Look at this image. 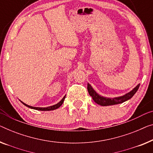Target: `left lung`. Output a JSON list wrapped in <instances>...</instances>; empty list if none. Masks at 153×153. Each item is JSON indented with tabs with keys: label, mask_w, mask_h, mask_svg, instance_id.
<instances>
[{
	"label": "left lung",
	"mask_w": 153,
	"mask_h": 153,
	"mask_svg": "<svg viewBox=\"0 0 153 153\" xmlns=\"http://www.w3.org/2000/svg\"><path fill=\"white\" fill-rule=\"evenodd\" d=\"M140 84H137L133 90H131L130 92L126 93V94L124 95L113 97V98L102 96L101 95H100L99 93H97L96 91L94 90V88L92 87V86H91L89 83L87 84V90L88 93H89V95L92 97L93 101H94L95 103H97L100 106H106L122 104L123 102L130 100L135 94L137 91L139 87H140Z\"/></svg>",
	"instance_id": "obj_1"
}]
</instances>
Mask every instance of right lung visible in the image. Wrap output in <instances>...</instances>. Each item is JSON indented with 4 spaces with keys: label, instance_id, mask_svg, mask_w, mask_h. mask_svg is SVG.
Returning <instances> with one entry per match:
<instances>
[{
    "label": "right lung",
    "instance_id": "1",
    "mask_svg": "<svg viewBox=\"0 0 153 153\" xmlns=\"http://www.w3.org/2000/svg\"><path fill=\"white\" fill-rule=\"evenodd\" d=\"M66 97V95L63 97V98L60 100V102H58V103H57L56 104H54L53 106H48V107H34V106H29V105H27V104L24 103L23 102H22L21 100H20V102H22V104H24L25 106H26L27 107H29V108H32V109H35V110H38V111H53V110H56V109L58 108L59 107H60L62 104H63L64 102V100H65Z\"/></svg>",
    "mask_w": 153,
    "mask_h": 153
}]
</instances>
